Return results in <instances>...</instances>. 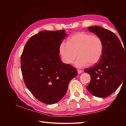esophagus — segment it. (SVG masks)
<instances>
[{"instance_id": "esophagus-1", "label": "esophagus", "mask_w": 126, "mask_h": 126, "mask_svg": "<svg viewBox=\"0 0 126 126\" xmlns=\"http://www.w3.org/2000/svg\"><path fill=\"white\" fill-rule=\"evenodd\" d=\"M77 71H78V74H81L82 72V71L81 70H80V69H77Z\"/></svg>"}]
</instances>
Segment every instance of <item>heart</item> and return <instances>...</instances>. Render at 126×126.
<instances>
[{"mask_svg": "<svg viewBox=\"0 0 126 126\" xmlns=\"http://www.w3.org/2000/svg\"><path fill=\"white\" fill-rule=\"evenodd\" d=\"M104 45L100 37L90 33L81 32L71 36L68 43L64 41L60 44L59 52L63 62L67 63H73L79 68L99 62L103 55Z\"/></svg>", "mask_w": 126, "mask_h": 126, "instance_id": "obj_1", "label": "heart"}]
</instances>
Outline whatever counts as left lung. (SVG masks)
Segmentation results:
<instances>
[{"label": "left lung", "mask_w": 126, "mask_h": 126, "mask_svg": "<svg viewBox=\"0 0 126 126\" xmlns=\"http://www.w3.org/2000/svg\"><path fill=\"white\" fill-rule=\"evenodd\" d=\"M88 29L101 38L104 50L99 62L85 70L91 77L86 88L94 96L107 97L117 89L126 77V50L110 30L95 26Z\"/></svg>", "instance_id": "obj_1"}]
</instances>
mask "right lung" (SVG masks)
Masks as SVG:
<instances>
[{
    "label": "right lung",
    "instance_id": "obj_1",
    "mask_svg": "<svg viewBox=\"0 0 126 126\" xmlns=\"http://www.w3.org/2000/svg\"><path fill=\"white\" fill-rule=\"evenodd\" d=\"M66 35L64 30L40 32L27 42L21 56L26 87L37 100L46 104L62 99L69 81L77 75L74 67L60 59V44Z\"/></svg>",
    "mask_w": 126,
    "mask_h": 126
}]
</instances>
